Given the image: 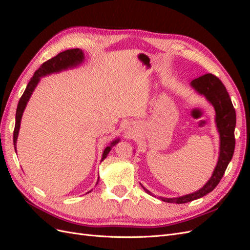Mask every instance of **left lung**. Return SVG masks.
I'll return each mask as SVG.
<instances>
[{
  "label": "left lung",
  "instance_id": "obj_1",
  "mask_svg": "<svg viewBox=\"0 0 250 250\" xmlns=\"http://www.w3.org/2000/svg\"><path fill=\"white\" fill-rule=\"evenodd\" d=\"M191 87L196 93L203 96L211 106L214 107L216 116L215 123L217 131L220 138L219 145V156L217 165L211 174L210 178L199 190L193 193L174 198L158 197L165 202L170 203H187L198 199L211 192L219 184L224 175V172L231 161L234 151V128H236V111L232 106L229 95L223 83L211 74H206L203 76L193 80L190 83ZM147 194L152 195L149 190L141 184Z\"/></svg>",
  "mask_w": 250,
  "mask_h": 250
}]
</instances>
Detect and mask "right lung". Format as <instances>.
Instances as JSON below:
<instances>
[{
	"mask_svg": "<svg viewBox=\"0 0 250 250\" xmlns=\"http://www.w3.org/2000/svg\"><path fill=\"white\" fill-rule=\"evenodd\" d=\"M84 58H85L84 53H83V51L80 49L66 50L62 53H59V54L56 55L55 57L49 59L48 62H43L39 67V70L34 73L33 77L30 79L28 85L25 89V92L21 97V99L18 104L17 113H16V126H14V131H13V145H14V149H16V152H17V141H18L20 128H21V121L22 113H24V111H25L27 103L29 102L30 98H31L35 87L37 86L39 82L41 81V78L47 76V75H51L54 73H60V72L65 71V70L77 67L80 64H82L83 62H84ZM119 142H120L119 138L110 142L109 145L103 151L101 162H103L105 158H106L111 148L113 146H116ZM99 179H100V177L98 176L97 184L99 183Z\"/></svg>",
	"mask_w": 250,
	"mask_h": 250,
	"instance_id": "1",
	"label": "right lung"
}]
</instances>
